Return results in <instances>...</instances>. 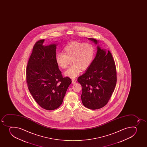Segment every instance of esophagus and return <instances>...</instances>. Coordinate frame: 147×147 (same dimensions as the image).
Returning <instances> with one entry per match:
<instances>
[{
  "label": "esophagus",
  "instance_id": "1",
  "mask_svg": "<svg viewBox=\"0 0 147 147\" xmlns=\"http://www.w3.org/2000/svg\"><path fill=\"white\" fill-rule=\"evenodd\" d=\"M76 82V80H74V79H72V83H75Z\"/></svg>",
  "mask_w": 147,
  "mask_h": 147
}]
</instances>
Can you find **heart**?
<instances>
[{"label": "heart", "instance_id": "1", "mask_svg": "<svg viewBox=\"0 0 147 147\" xmlns=\"http://www.w3.org/2000/svg\"><path fill=\"white\" fill-rule=\"evenodd\" d=\"M63 54H57L55 62L61 69L67 68L70 60L71 67L65 72V75L75 78L82 70L89 68L94 57L95 49L93 45L88 43L73 41L65 45L63 50Z\"/></svg>", "mask_w": 147, "mask_h": 147}]
</instances>
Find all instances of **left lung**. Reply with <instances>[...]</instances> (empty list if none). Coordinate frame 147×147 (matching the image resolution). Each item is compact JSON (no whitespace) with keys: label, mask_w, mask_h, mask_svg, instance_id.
<instances>
[{"label":"left lung","mask_w":147,"mask_h":147,"mask_svg":"<svg viewBox=\"0 0 147 147\" xmlns=\"http://www.w3.org/2000/svg\"><path fill=\"white\" fill-rule=\"evenodd\" d=\"M88 40L97 45V51L90 66L78 78V82L82 86L83 105L95 110L105 106L113 93L117 80L116 67L111 53L100 48L99 41Z\"/></svg>","instance_id":"1"}]
</instances>
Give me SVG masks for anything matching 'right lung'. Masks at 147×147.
Segmentation results:
<instances>
[{"mask_svg":"<svg viewBox=\"0 0 147 147\" xmlns=\"http://www.w3.org/2000/svg\"><path fill=\"white\" fill-rule=\"evenodd\" d=\"M45 39L34 45L26 68L28 89L37 103L44 109L53 110L62 103L69 78L63 77L55 62L58 44L43 45Z\"/></svg>","mask_w":147,"mask_h":147,"instance_id":"right-lung-1","label":"right lung"}]
</instances>
